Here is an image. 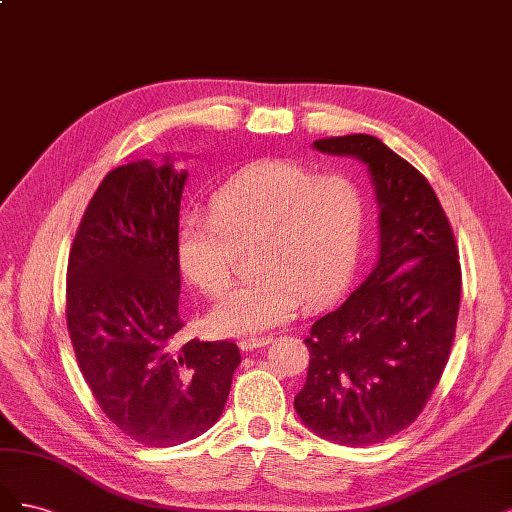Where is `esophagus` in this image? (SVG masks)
<instances>
[{"instance_id":"esophagus-1","label":"esophagus","mask_w":512,"mask_h":512,"mask_svg":"<svg viewBox=\"0 0 512 512\" xmlns=\"http://www.w3.org/2000/svg\"><path fill=\"white\" fill-rule=\"evenodd\" d=\"M272 338H263V336H251V338H242L240 340V349L242 351H255V349H263V346L270 344Z\"/></svg>"}]
</instances>
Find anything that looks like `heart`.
Wrapping results in <instances>:
<instances>
[{"label":"heart","instance_id":"obj_1","mask_svg":"<svg viewBox=\"0 0 512 512\" xmlns=\"http://www.w3.org/2000/svg\"><path fill=\"white\" fill-rule=\"evenodd\" d=\"M366 225V195L346 174H317L295 161L244 168L212 195L210 219L178 227L183 274L206 295L232 283L236 255L255 246L253 283L212 306L221 336H253L287 323L300 302L317 304L351 278Z\"/></svg>","mask_w":512,"mask_h":512}]
</instances>
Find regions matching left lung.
Wrapping results in <instances>:
<instances>
[{
    "instance_id": "1",
    "label": "left lung",
    "mask_w": 512,
    "mask_h": 512,
    "mask_svg": "<svg viewBox=\"0 0 512 512\" xmlns=\"http://www.w3.org/2000/svg\"><path fill=\"white\" fill-rule=\"evenodd\" d=\"M368 168L378 204V261L336 310L312 323L295 412L317 436L370 447L398 434L430 400L455 338L461 268L425 176L368 134L312 142Z\"/></svg>"
}]
</instances>
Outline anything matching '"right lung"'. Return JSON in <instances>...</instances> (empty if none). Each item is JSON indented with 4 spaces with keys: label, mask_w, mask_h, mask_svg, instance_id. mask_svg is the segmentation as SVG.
Segmentation results:
<instances>
[{
    "label": "right lung",
    "mask_w": 512,
    "mask_h": 512,
    "mask_svg": "<svg viewBox=\"0 0 512 512\" xmlns=\"http://www.w3.org/2000/svg\"><path fill=\"white\" fill-rule=\"evenodd\" d=\"M185 183L170 157L108 172L68 261L65 319L80 372L106 417L146 447H174L217 423L240 364L227 340L176 346Z\"/></svg>",
    "instance_id": "right-lung-1"
}]
</instances>
